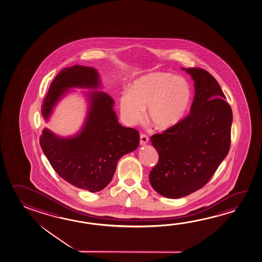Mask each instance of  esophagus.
<instances>
[{"mask_svg":"<svg viewBox=\"0 0 262 262\" xmlns=\"http://www.w3.org/2000/svg\"><path fill=\"white\" fill-rule=\"evenodd\" d=\"M147 143H148L147 136L144 135V134H141L140 135V146H145Z\"/></svg>","mask_w":262,"mask_h":262,"instance_id":"obj_1","label":"esophagus"}]
</instances>
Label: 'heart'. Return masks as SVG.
<instances>
[{
    "mask_svg": "<svg viewBox=\"0 0 262 262\" xmlns=\"http://www.w3.org/2000/svg\"><path fill=\"white\" fill-rule=\"evenodd\" d=\"M191 87L184 78L155 71L141 76L129 85L119 100L121 115L129 124L146 118L159 130L171 128L182 119L191 102Z\"/></svg>",
    "mask_w": 262,
    "mask_h": 262,
    "instance_id": "1",
    "label": "heart"
}]
</instances>
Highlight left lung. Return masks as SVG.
Wrapping results in <instances>:
<instances>
[{"label":"left lung","mask_w":262,"mask_h":262,"mask_svg":"<svg viewBox=\"0 0 262 262\" xmlns=\"http://www.w3.org/2000/svg\"><path fill=\"white\" fill-rule=\"evenodd\" d=\"M194 81L189 116L162 134L151 137L159 162L149 173L160 195L178 199L204 187L230 147L233 115L220 85L208 71L184 69Z\"/></svg>","instance_id":"1"}]
</instances>
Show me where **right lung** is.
Listing matches in <instances>:
<instances>
[{
	"label": "right lung",
	"instance_id": "1",
	"mask_svg": "<svg viewBox=\"0 0 262 262\" xmlns=\"http://www.w3.org/2000/svg\"><path fill=\"white\" fill-rule=\"evenodd\" d=\"M102 86L96 69L80 65L65 68L51 82L41 106L42 116L48 122L71 89L92 90L83 93L88 111L78 133L60 137L46 127L40 137L42 150L59 177L91 192L104 189L113 179L118 160L139 145L138 131L118 123L115 101L98 91Z\"/></svg>",
	"mask_w": 262,
	"mask_h": 262
}]
</instances>
